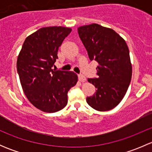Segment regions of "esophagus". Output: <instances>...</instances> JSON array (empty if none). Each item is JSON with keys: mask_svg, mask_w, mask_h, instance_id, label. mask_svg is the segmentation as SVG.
Here are the masks:
<instances>
[{"mask_svg": "<svg viewBox=\"0 0 152 152\" xmlns=\"http://www.w3.org/2000/svg\"><path fill=\"white\" fill-rule=\"evenodd\" d=\"M78 77H79V80L81 81V82H85V81H86V77L84 75L79 74Z\"/></svg>", "mask_w": 152, "mask_h": 152, "instance_id": "obj_1", "label": "esophagus"}]
</instances>
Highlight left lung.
<instances>
[{"instance_id":"1","label":"left lung","mask_w":152,"mask_h":152,"mask_svg":"<svg viewBox=\"0 0 152 152\" xmlns=\"http://www.w3.org/2000/svg\"><path fill=\"white\" fill-rule=\"evenodd\" d=\"M89 58L99 63L97 78L88 79L96 88L87 102L98 111H108L118 104L132 79L129 50L125 40L114 30L93 23L78 28Z\"/></svg>"}]
</instances>
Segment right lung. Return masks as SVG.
I'll list each match as a JSON object with an SVG mask.
<instances>
[{
    "mask_svg": "<svg viewBox=\"0 0 152 152\" xmlns=\"http://www.w3.org/2000/svg\"><path fill=\"white\" fill-rule=\"evenodd\" d=\"M71 28H42L25 39L17 61L21 86L29 102L45 113H56L67 104V92L76 85L73 71L52 69L59 48Z\"/></svg>",
    "mask_w": 152,
    "mask_h": 152,
    "instance_id": "1",
    "label": "right lung"
}]
</instances>
